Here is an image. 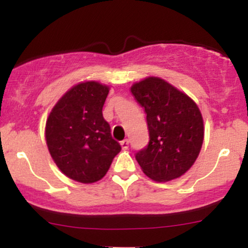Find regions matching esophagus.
<instances>
[{
  "label": "esophagus",
  "mask_w": 248,
  "mask_h": 248,
  "mask_svg": "<svg viewBox=\"0 0 248 248\" xmlns=\"http://www.w3.org/2000/svg\"><path fill=\"white\" fill-rule=\"evenodd\" d=\"M121 147H122V149H128V147H129V141H128V139H124V140H122L121 142Z\"/></svg>",
  "instance_id": "1"
}]
</instances>
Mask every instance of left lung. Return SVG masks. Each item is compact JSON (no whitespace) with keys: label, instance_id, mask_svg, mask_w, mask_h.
I'll list each match as a JSON object with an SVG mask.
<instances>
[{"label":"left lung","instance_id":"left-lung-1","mask_svg":"<svg viewBox=\"0 0 248 248\" xmlns=\"http://www.w3.org/2000/svg\"><path fill=\"white\" fill-rule=\"evenodd\" d=\"M133 95L147 114L149 142L135 154L154 181H171L191 168L204 139L203 118L189 96L160 78L133 85Z\"/></svg>","mask_w":248,"mask_h":248}]
</instances>
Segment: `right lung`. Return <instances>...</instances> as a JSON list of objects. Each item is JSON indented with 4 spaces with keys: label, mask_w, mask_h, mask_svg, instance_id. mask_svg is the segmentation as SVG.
Instances as JSON below:
<instances>
[{
    "label": "right lung",
    "mask_w": 248,
    "mask_h": 248,
    "mask_svg": "<svg viewBox=\"0 0 248 248\" xmlns=\"http://www.w3.org/2000/svg\"><path fill=\"white\" fill-rule=\"evenodd\" d=\"M107 86L95 81L71 88L57 102L45 128L49 152L67 177L93 183L106 175L121 150L102 116Z\"/></svg>",
    "instance_id": "right-lung-1"
}]
</instances>
